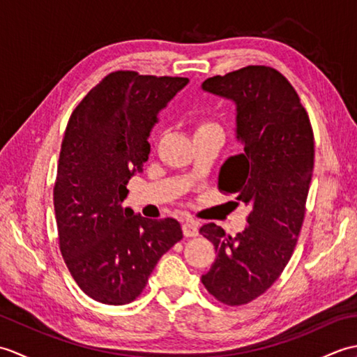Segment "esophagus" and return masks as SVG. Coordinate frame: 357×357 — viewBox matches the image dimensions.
Instances as JSON below:
<instances>
[{
  "label": "esophagus",
  "instance_id": "1",
  "mask_svg": "<svg viewBox=\"0 0 357 357\" xmlns=\"http://www.w3.org/2000/svg\"><path fill=\"white\" fill-rule=\"evenodd\" d=\"M183 233L185 238H195L199 234V229H198V224L195 221H187L183 224Z\"/></svg>",
  "mask_w": 357,
  "mask_h": 357
}]
</instances>
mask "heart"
I'll list each match as a JSON object with an SVG mask.
<instances>
[{"label":"heart","instance_id":"obj_1","mask_svg":"<svg viewBox=\"0 0 357 357\" xmlns=\"http://www.w3.org/2000/svg\"><path fill=\"white\" fill-rule=\"evenodd\" d=\"M211 127H218V126L211 124V123H201V124L198 126V128H196V132H198V130H204V128H211Z\"/></svg>","mask_w":357,"mask_h":357}]
</instances>
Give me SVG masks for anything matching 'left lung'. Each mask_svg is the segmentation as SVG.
<instances>
[{
    "mask_svg": "<svg viewBox=\"0 0 357 357\" xmlns=\"http://www.w3.org/2000/svg\"><path fill=\"white\" fill-rule=\"evenodd\" d=\"M201 89L236 107L234 136L244 151L222 164L219 187L250 207L236 236L213 222L201 227L218 253L202 284L224 304L242 305L268 290L290 261L313 176V130L296 90L271 67L248 66Z\"/></svg>",
    "mask_w": 357,
    "mask_h": 357,
    "instance_id": "8db88e82",
    "label": "left lung"
}]
</instances>
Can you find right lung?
I'll list each match as a JSON object with an SVG mask.
<instances>
[{
  "label": "right lung",
  "mask_w": 357,
  "mask_h": 357,
  "mask_svg": "<svg viewBox=\"0 0 357 357\" xmlns=\"http://www.w3.org/2000/svg\"><path fill=\"white\" fill-rule=\"evenodd\" d=\"M187 84L110 73L67 124L53 188L59 248L81 290L102 304L138 298L159 257L183 238L176 219H147L121 204L147 162L159 112Z\"/></svg>",
  "instance_id": "right-lung-1"
}]
</instances>
